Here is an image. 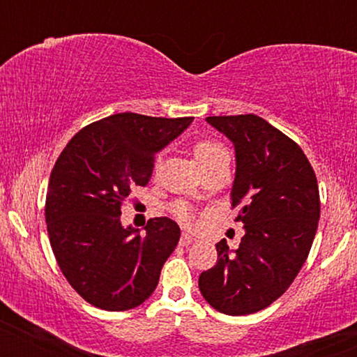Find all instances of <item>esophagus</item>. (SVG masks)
Segmentation results:
<instances>
[{"label":"esophagus","mask_w":357,"mask_h":357,"mask_svg":"<svg viewBox=\"0 0 357 357\" xmlns=\"http://www.w3.org/2000/svg\"><path fill=\"white\" fill-rule=\"evenodd\" d=\"M195 236L193 235H190V233H183L181 235V238H179V243H181L183 247H188V245H192L193 242H195Z\"/></svg>","instance_id":"34e87169"}]
</instances>
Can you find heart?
<instances>
[{
    "label": "heart",
    "instance_id": "heart-1",
    "mask_svg": "<svg viewBox=\"0 0 357 357\" xmlns=\"http://www.w3.org/2000/svg\"><path fill=\"white\" fill-rule=\"evenodd\" d=\"M226 153L228 152L225 150V146L219 145V143L215 142H211V139H200V142H197L195 145H193V157H195L199 167H202L204 164H207V162L214 160V158L226 155ZM171 212L178 221L185 222V225H190V222L193 221L192 208H190L188 205L181 204V202L172 205Z\"/></svg>",
    "mask_w": 357,
    "mask_h": 357
}]
</instances>
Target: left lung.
Listing matches in <instances>:
<instances>
[{"instance_id":"1","label":"left lung","mask_w":357,"mask_h":357,"mask_svg":"<svg viewBox=\"0 0 357 357\" xmlns=\"http://www.w3.org/2000/svg\"><path fill=\"white\" fill-rule=\"evenodd\" d=\"M235 146L231 205L245 235L236 250L215 243L218 262L200 275L205 301L229 316L282 297L307 259L319 221L316 174L301 146L254 114L207 117Z\"/></svg>"}]
</instances>
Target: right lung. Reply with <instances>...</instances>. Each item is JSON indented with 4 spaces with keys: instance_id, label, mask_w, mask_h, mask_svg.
Returning <instances> with one entry per match:
<instances>
[{
    "instance_id": "1",
    "label": "right lung",
    "mask_w": 357,
    "mask_h": 357,
    "mask_svg": "<svg viewBox=\"0 0 357 357\" xmlns=\"http://www.w3.org/2000/svg\"><path fill=\"white\" fill-rule=\"evenodd\" d=\"M192 121L115 114L82 128L56 158L45 207L50 243L72 289L95 307L128 311L155 290L179 226L155 218L139 235L122 226L121 207L135 186L149 185L155 153Z\"/></svg>"
}]
</instances>
